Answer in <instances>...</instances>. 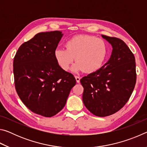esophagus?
I'll return each instance as SVG.
<instances>
[{
	"instance_id": "34e87169",
	"label": "esophagus",
	"mask_w": 147,
	"mask_h": 147,
	"mask_svg": "<svg viewBox=\"0 0 147 147\" xmlns=\"http://www.w3.org/2000/svg\"><path fill=\"white\" fill-rule=\"evenodd\" d=\"M75 78H76V82H77V83H79V82H80V76H75Z\"/></svg>"
}]
</instances>
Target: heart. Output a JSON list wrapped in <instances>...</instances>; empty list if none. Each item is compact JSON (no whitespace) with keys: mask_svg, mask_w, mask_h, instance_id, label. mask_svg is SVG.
Listing matches in <instances>:
<instances>
[{"mask_svg":"<svg viewBox=\"0 0 147 147\" xmlns=\"http://www.w3.org/2000/svg\"><path fill=\"white\" fill-rule=\"evenodd\" d=\"M66 49L58 48L54 57L60 67L67 71L75 58L72 71L93 73L100 69L107 55V45L103 39L90 35H78L66 42Z\"/></svg>","mask_w":147,"mask_h":147,"instance_id":"heart-1","label":"heart"}]
</instances>
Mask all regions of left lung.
I'll return each instance as SVG.
<instances>
[{"label":"left lung","mask_w":147,"mask_h":147,"mask_svg":"<svg viewBox=\"0 0 147 147\" xmlns=\"http://www.w3.org/2000/svg\"><path fill=\"white\" fill-rule=\"evenodd\" d=\"M113 47L108 61L80 80L82 100L93 115L106 117L117 112L127 102L136 83V59L121 39L102 35Z\"/></svg>","instance_id":"1"}]
</instances>
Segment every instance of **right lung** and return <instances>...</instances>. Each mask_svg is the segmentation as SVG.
<instances>
[{
    "label": "right lung",
    "mask_w": 147,
    "mask_h": 147,
    "mask_svg": "<svg viewBox=\"0 0 147 147\" xmlns=\"http://www.w3.org/2000/svg\"><path fill=\"white\" fill-rule=\"evenodd\" d=\"M62 36L57 30L37 34L21 45L13 59L15 87L19 98L32 112L45 117L63 108L76 82L54 57Z\"/></svg>",
    "instance_id": "right-lung-1"
}]
</instances>
